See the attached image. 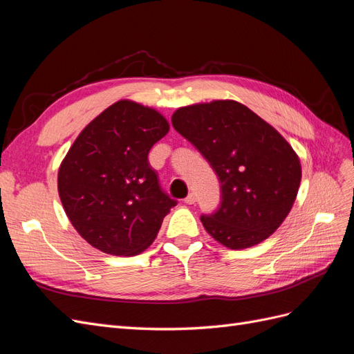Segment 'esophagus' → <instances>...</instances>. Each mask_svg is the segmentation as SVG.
Here are the masks:
<instances>
[{"mask_svg":"<svg viewBox=\"0 0 354 354\" xmlns=\"http://www.w3.org/2000/svg\"><path fill=\"white\" fill-rule=\"evenodd\" d=\"M196 202V196L195 194H189L186 198H185V203H187V205H192V203Z\"/></svg>","mask_w":354,"mask_h":354,"instance_id":"34e87169","label":"esophagus"}]
</instances>
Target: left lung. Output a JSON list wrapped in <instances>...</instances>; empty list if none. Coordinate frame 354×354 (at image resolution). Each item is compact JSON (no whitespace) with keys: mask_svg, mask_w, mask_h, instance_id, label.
Instances as JSON below:
<instances>
[{"mask_svg":"<svg viewBox=\"0 0 354 354\" xmlns=\"http://www.w3.org/2000/svg\"><path fill=\"white\" fill-rule=\"evenodd\" d=\"M171 122L218 176L220 208L201 217L211 236L229 250H245L273 234L301 183V164L291 145L234 100L183 106Z\"/></svg>","mask_w":354,"mask_h":354,"instance_id":"obj_1","label":"left lung"}]
</instances>
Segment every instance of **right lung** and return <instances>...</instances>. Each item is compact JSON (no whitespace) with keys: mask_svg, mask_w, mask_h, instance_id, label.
<instances>
[{"mask_svg":"<svg viewBox=\"0 0 354 354\" xmlns=\"http://www.w3.org/2000/svg\"><path fill=\"white\" fill-rule=\"evenodd\" d=\"M168 131L162 113L124 99L95 116L63 158L62 205L94 248L131 257L155 241L177 202L160 189L147 155Z\"/></svg>","mask_w":354,"mask_h":354,"instance_id":"right-lung-1","label":"right lung"}]
</instances>
